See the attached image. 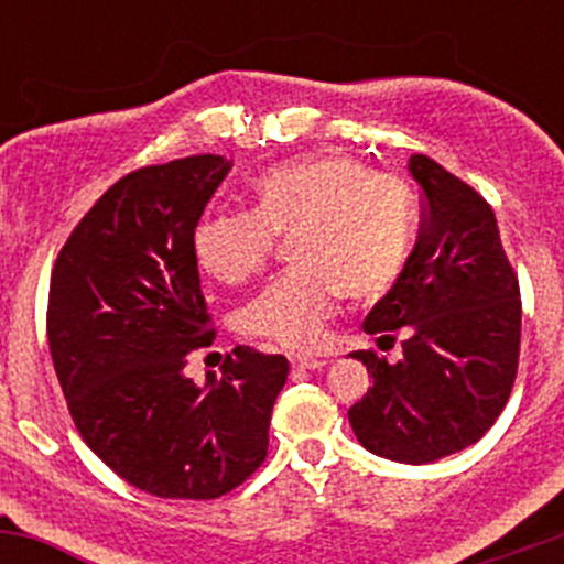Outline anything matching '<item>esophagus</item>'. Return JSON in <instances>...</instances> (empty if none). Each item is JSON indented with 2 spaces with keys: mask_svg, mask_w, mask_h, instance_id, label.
<instances>
[{
  "mask_svg": "<svg viewBox=\"0 0 564 564\" xmlns=\"http://www.w3.org/2000/svg\"><path fill=\"white\" fill-rule=\"evenodd\" d=\"M289 360H292V368H300V371H316V368L327 366V362L311 355H292Z\"/></svg>",
  "mask_w": 564,
  "mask_h": 564,
  "instance_id": "34e87169",
  "label": "esophagus"
}]
</instances>
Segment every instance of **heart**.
<instances>
[{
	"instance_id": "heart-1",
	"label": "heart",
	"mask_w": 564,
	"mask_h": 564,
	"mask_svg": "<svg viewBox=\"0 0 564 564\" xmlns=\"http://www.w3.org/2000/svg\"><path fill=\"white\" fill-rule=\"evenodd\" d=\"M250 213L204 218L193 253L204 272L242 283L292 237L294 270L242 308L240 329L286 349L322 340L340 297L373 303L403 275L417 231V198L403 176L371 172L349 155L281 163L250 182Z\"/></svg>"
}]
</instances>
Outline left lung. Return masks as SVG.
<instances>
[{"label": "left lung", "instance_id": "left-lung-1", "mask_svg": "<svg viewBox=\"0 0 564 564\" xmlns=\"http://www.w3.org/2000/svg\"><path fill=\"white\" fill-rule=\"evenodd\" d=\"M423 220L403 275L362 327L388 351H351L373 388L349 409L366 451L431 464L475 445L502 414L519 373L521 289L480 193L429 155L409 158Z\"/></svg>", "mask_w": 564, "mask_h": 564}]
</instances>
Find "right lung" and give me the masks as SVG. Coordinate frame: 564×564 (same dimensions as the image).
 <instances>
[{"label": "right lung", "instance_id": "obj_1", "mask_svg": "<svg viewBox=\"0 0 564 564\" xmlns=\"http://www.w3.org/2000/svg\"><path fill=\"white\" fill-rule=\"evenodd\" d=\"M231 163L191 155L113 182L51 270V360L78 434L152 497L218 499L267 458L283 355L237 346L220 379H187L215 338L193 231Z\"/></svg>", "mask_w": 564, "mask_h": 564}]
</instances>
